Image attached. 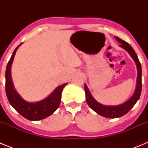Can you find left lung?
<instances>
[{
    "mask_svg": "<svg viewBox=\"0 0 148 148\" xmlns=\"http://www.w3.org/2000/svg\"><path fill=\"white\" fill-rule=\"evenodd\" d=\"M116 40H118L120 43V47L125 49L127 52L130 56H131L133 59L135 61L136 64L137 66V72H138V75H137V82H136V87L135 92L131 98L129 100H127L126 102L116 106H106L100 104L95 100L92 96L91 93L89 91L87 85L84 84V90H85L86 93V101H87V104L90 108L93 110L95 113L101 115V116H104L106 118H119L121 117L127 113L133 108V107L137 102L139 97H140L141 92H142V66L139 62L137 55L136 54L135 51L133 49L131 46L125 40H121L119 37H116Z\"/></svg>",
    "mask_w": 148,
    "mask_h": 148,
    "instance_id": "1",
    "label": "left lung"
}]
</instances>
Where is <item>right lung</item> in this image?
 I'll return each instance as SVG.
<instances>
[{
	"label": "right lung",
	"instance_id": "1",
	"mask_svg": "<svg viewBox=\"0 0 148 148\" xmlns=\"http://www.w3.org/2000/svg\"><path fill=\"white\" fill-rule=\"evenodd\" d=\"M21 44H19L15 48L6 66V74H5L6 77L5 89H6V96L10 104L23 117L30 121H38L49 116L58 109L61 103V92L63 88L66 86L67 83L58 86L48 97L40 101L30 103L23 100L21 97V95L16 92L15 89H14L11 76V67L13 59L17 49L20 47Z\"/></svg>",
	"mask_w": 148,
	"mask_h": 148
}]
</instances>
